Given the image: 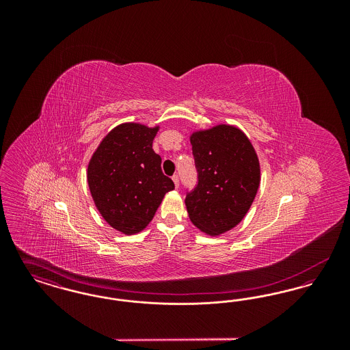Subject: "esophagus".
I'll use <instances>...</instances> for the list:
<instances>
[{"mask_svg":"<svg viewBox=\"0 0 350 350\" xmlns=\"http://www.w3.org/2000/svg\"><path fill=\"white\" fill-rule=\"evenodd\" d=\"M172 178H173V183L176 185V187H178L180 186V177H178V174H174Z\"/></svg>","mask_w":350,"mask_h":350,"instance_id":"obj_1","label":"esophagus"}]
</instances>
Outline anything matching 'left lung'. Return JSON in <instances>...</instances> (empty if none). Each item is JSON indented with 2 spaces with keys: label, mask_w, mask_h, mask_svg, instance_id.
<instances>
[{
  "label": "left lung",
  "mask_w": 350,
  "mask_h": 350,
  "mask_svg": "<svg viewBox=\"0 0 350 350\" xmlns=\"http://www.w3.org/2000/svg\"><path fill=\"white\" fill-rule=\"evenodd\" d=\"M198 183L186 189V208L200 231L217 236L237 226L260 185V164L250 139L232 126L190 137Z\"/></svg>",
  "instance_id": "8db88e82"
}]
</instances>
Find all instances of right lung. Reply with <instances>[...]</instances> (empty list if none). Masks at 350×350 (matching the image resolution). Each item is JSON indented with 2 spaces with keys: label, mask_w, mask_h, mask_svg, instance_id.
<instances>
[{
  "label": "right lung",
  "mask_w": 350,
  "mask_h": 350,
  "mask_svg": "<svg viewBox=\"0 0 350 350\" xmlns=\"http://www.w3.org/2000/svg\"><path fill=\"white\" fill-rule=\"evenodd\" d=\"M159 127L137 123L116 127L100 142L88 167V183L103 219L118 231L140 232L154 217L174 183L152 150Z\"/></svg>",
  "instance_id": "right-lung-1"
}]
</instances>
